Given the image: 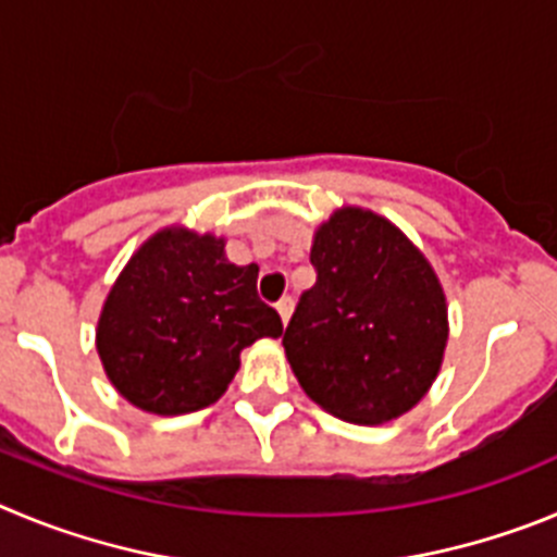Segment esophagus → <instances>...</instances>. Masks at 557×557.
<instances>
[{"label":"esophagus","instance_id":"obj_1","mask_svg":"<svg viewBox=\"0 0 557 557\" xmlns=\"http://www.w3.org/2000/svg\"><path fill=\"white\" fill-rule=\"evenodd\" d=\"M290 310H294V299H290V297L280 299V302H277V313H280V319H283V324H288Z\"/></svg>","mask_w":557,"mask_h":557}]
</instances>
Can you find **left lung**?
Wrapping results in <instances>:
<instances>
[{
	"mask_svg": "<svg viewBox=\"0 0 557 557\" xmlns=\"http://www.w3.org/2000/svg\"><path fill=\"white\" fill-rule=\"evenodd\" d=\"M315 285L283 333L285 358L315 405L383 424L428 394L447 347V299L433 267L388 219L341 208L315 230Z\"/></svg>",
	"mask_w": 557,
	"mask_h": 557,
	"instance_id": "left-lung-1",
	"label": "left lung"
}]
</instances>
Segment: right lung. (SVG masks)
Masks as SVG:
<instances>
[{"label": "right lung", "mask_w": 557, "mask_h": 557, "mask_svg": "<svg viewBox=\"0 0 557 557\" xmlns=\"http://www.w3.org/2000/svg\"><path fill=\"white\" fill-rule=\"evenodd\" d=\"M280 333L277 310L258 297L255 263H230L216 235L166 227L110 288L97 349L127 403L180 416L216 403L242 366V349Z\"/></svg>", "instance_id": "add662e5"}]
</instances>
